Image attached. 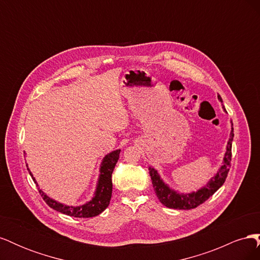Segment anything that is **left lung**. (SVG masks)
I'll list each match as a JSON object with an SVG mask.
<instances>
[{
    "label": "left lung",
    "instance_id": "obj_1",
    "mask_svg": "<svg viewBox=\"0 0 260 260\" xmlns=\"http://www.w3.org/2000/svg\"><path fill=\"white\" fill-rule=\"evenodd\" d=\"M218 99L220 102H222L221 98L218 96ZM222 108L225 112V108L223 106ZM233 137H234L233 123L231 122L230 138H229V141H228L226 151L223 157L221 167L219 168L217 174L208 181V183L205 186L201 187L200 190H198L196 192L179 193L178 191L172 190L168 184L164 182V180L160 178L158 171H157L155 168H153L152 166H149L148 170H149V175H151L154 191L162 205L168 208H174V209H184V210L193 209L195 207L200 206L201 204H203L205 201H207L220 186H222V184L225 181V178L228 176V172H229Z\"/></svg>",
    "mask_w": 260,
    "mask_h": 260
}]
</instances>
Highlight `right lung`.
I'll return each mask as SVG.
<instances>
[{
	"mask_svg": "<svg viewBox=\"0 0 260 260\" xmlns=\"http://www.w3.org/2000/svg\"><path fill=\"white\" fill-rule=\"evenodd\" d=\"M120 149H116L112 153L107 154L103 160L101 162L100 168V176L96 183V190L94 192V196L91 201L86 202L83 205L80 206H68L65 204L58 203L55 200L51 199L50 196L46 195L41 188H39L42 199L45 201L48 205L53 208L54 210H57L61 214H65L67 216H72L76 218H91L100 215L103 212L109 205V201L112 199V191H113V182H112V174L116 164L119 159ZM30 176L32 177L35 183L37 181L35 177L31 174V171L28 168ZM38 185V183H37Z\"/></svg>",
	"mask_w": 260,
	"mask_h": 260,
	"instance_id": "add662e5",
	"label": "right lung"
}]
</instances>
